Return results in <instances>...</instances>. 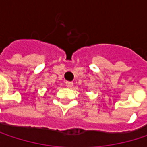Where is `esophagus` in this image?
<instances>
[{"label": "esophagus", "instance_id": "obj_1", "mask_svg": "<svg viewBox=\"0 0 147 147\" xmlns=\"http://www.w3.org/2000/svg\"><path fill=\"white\" fill-rule=\"evenodd\" d=\"M65 85H66V87H68V88H71V87L73 86V82H65Z\"/></svg>", "mask_w": 147, "mask_h": 147}]
</instances>
